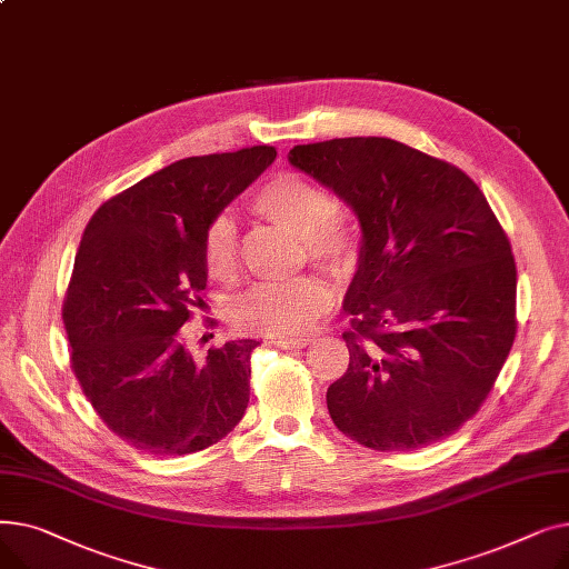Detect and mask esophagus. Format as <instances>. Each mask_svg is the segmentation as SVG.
I'll return each instance as SVG.
<instances>
[{
    "mask_svg": "<svg viewBox=\"0 0 569 569\" xmlns=\"http://www.w3.org/2000/svg\"><path fill=\"white\" fill-rule=\"evenodd\" d=\"M274 346L281 350H300L309 346V339H274Z\"/></svg>",
    "mask_w": 569,
    "mask_h": 569,
    "instance_id": "esophagus-1",
    "label": "esophagus"
}]
</instances>
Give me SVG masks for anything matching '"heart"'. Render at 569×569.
Segmentation results:
<instances>
[{"label": "heart", "mask_w": 569, "mask_h": 569, "mask_svg": "<svg viewBox=\"0 0 569 569\" xmlns=\"http://www.w3.org/2000/svg\"><path fill=\"white\" fill-rule=\"evenodd\" d=\"M253 212L302 237L307 253L320 264L343 272L355 260L352 228L335 217V202L322 187L297 172H281L256 191ZM204 264L217 279H230L237 269V228L230 217L209 223L202 244ZM330 307V290L316 277L262 281L237 297L232 320L244 332L264 337H295Z\"/></svg>", "instance_id": "heart-1"}]
</instances>
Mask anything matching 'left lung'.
Returning <instances> with one entry per match:
<instances>
[{"instance_id":"1","label":"left lung","mask_w":569,"mask_h":569,"mask_svg":"<svg viewBox=\"0 0 569 569\" xmlns=\"http://www.w3.org/2000/svg\"><path fill=\"white\" fill-rule=\"evenodd\" d=\"M288 161L332 189L362 232L343 297L350 365L327 390L337 429L380 452L452 436L517 335V267L485 193L392 138L297 144Z\"/></svg>"}]
</instances>
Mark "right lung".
Masks as SVG:
<instances>
[{
    "label": "right lung",
    "instance_id": "obj_1",
    "mask_svg": "<svg viewBox=\"0 0 569 569\" xmlns=\"http://www.w3.org/2000/svg\"><path fill=\"white\" fill-rule=\"evenodd\" d=\"M274 159L260 144L174 161L84 228L62 311L71 367L108 429L140 452H200L242 420L258 341H226L196 362L182 327L202 305L209 223Z\"/></svg>",
    "mask_w": 569,
    "mask_h": 569
}]
</instances>
